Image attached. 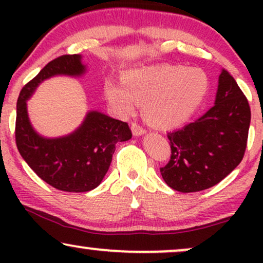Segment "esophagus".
<instances>
[{"mask_svg":"<svg viewBox=\"0 0 263 263\" xmlns=\"http://www.w3.org/2000/svg\"><path fill=\"white\" fill-rule=\"evenodd\" d=\"M131 129H132V134H134V136H142V135L146 134V129H144L143 127H141L138 123H132Z\"/></svg>","mask_w":263,"mask_h":263,"instance_id":"obj_1","label":"esophagus"}]
</instances>
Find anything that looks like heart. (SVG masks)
<instances>
[{"instance_id":"b5f03b06","label":"heart","mask_w":263,"mask_h":263,"mask_svg":"<svg viewBox=\"0 0 263 263\" xmlns=\"http://www.w3.org/2000/svg\"><path fill=\"white\" fill-rule=\"evenodd\" d=\"M122 83L108 80L105 96L123 116L143 102V114L151 125L173 128L189 121L209 91V79L200 68L159 64L134 69L122 75Z\"/></svg>"}]
</instances>
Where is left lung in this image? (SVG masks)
Wrapping results in <instances>:
<instances>
[{
	"mask_svg": "<svg viewBox=\"0 0 263 263\" xmlns=\"http://www.w3.org/2000/svg\"><path fill=\"white\" fill-rule=\"evenodd\" d=\"M250 122L246 96L222 69L214 106L195 122L168 134L172 155L161 168L164 182L182 193L200 192L221 182L242 161Z\"/></svg>",
	"mask_w": 263,
	"mask_h": 263,
	"instance_id": "1",
	"label": "left lung"
}]
</instances>
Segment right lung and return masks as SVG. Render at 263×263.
Wrapping results in <instances>:
<instances>
[{
    "instance_id": "add662e5",
    "label": "right lung",
    "mask_w": 263,
    "mask_h": 263,
    "mask_svg": "<svg viewBox=\"0 0 263 263\" xmlns=\"http://www.w3.org/2000/svg\"><path fill=\"white\" fill-rule=\"evenodd\" d=\"M86 69L80 54L59 57L23 86L17 101L16 143L21 156L41 179L63 192H90L100 185L116 143L132 137L127 123L100 111H89L79 127L62 137H44L33 128L27 100L39 84L58 75L80 78Z\"/></svg>"
}]
</instances>
